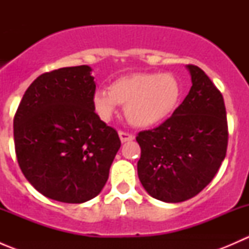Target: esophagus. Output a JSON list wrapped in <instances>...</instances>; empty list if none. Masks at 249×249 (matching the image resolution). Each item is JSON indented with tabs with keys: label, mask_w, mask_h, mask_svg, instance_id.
Instances as JSON below:
<instances>
[{
	"label": "esophagus",
	"mask_w": 249,
	"mask_h": 249,
	"mask_svg": "<svg viewBox=\"0 0 249 249\" xmlns=\"http://www.w3.org/2000/svg\"><path fill=\"white\" fill-rule=\"evenodd\" d=\"M119 137H120V141H122L123 143H124V142H129V141L134 140V135L129 134V132L122 131V130H120V131H119Z\"/></svg>",
	"instance_id": "obj_1"
}]
</instances>
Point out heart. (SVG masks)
Instances as JSON below:
<instances>
[{"label":"heart","mask_w":249,"mask_h":249,"mask_svg":"<svg viewBox=\"0 0 249 249\" xmlns=\"http://www.w3.org/2000/svg\"><path fill=\"white\" fill-rule=\"evenodd\" d=\"M180 97V85L171 73L137 72L113 80L92 96L95 112L108 120L115 106H125L126 119L139 127L160 124L172 114Z\"/></svg>","instance_id":"b5f03b06"}]
</instances>
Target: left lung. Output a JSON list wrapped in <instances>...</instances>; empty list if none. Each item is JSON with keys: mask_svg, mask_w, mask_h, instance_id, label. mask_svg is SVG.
I'll return each mask as SVG.
<instances>
[{"mask_svg": "<svg viewBox=\"0 0 249 249\" xmlns=\"http://www.w3.org/2000/svg\"><path fill=\"white\" fill-rule=\"evenodd\" d=\"M192 88L162 124L141 131L137 173L148 194L165 202L189 200L213 179L228 148L224 99L200 67L188 65Z\"/></svg>", "mask_w": 249, "mask_h": 249, "instance_id": "8db88e82", "label": "left lung"}]
</instances>
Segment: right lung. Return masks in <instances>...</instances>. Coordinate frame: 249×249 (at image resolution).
I'll return each mask as SVG.
<instances>
[{
  "label": "right lung",
  "instance_id": "right-lung-1",
  "mask_svg": "<svg viewBox=\"0 0 249 249\" xmlns=\"http://www.w3.org/2000/svg\"><path fill=\"white\" fill-rule=\"evenodd\" d=\"M90 71L82 65L41 74L14 115L20 170L37 192L60 202L99 195L122 144L117 130L95 113Z\"/></svg>",
  "mask_w": 249,
  "mask_h": 249
}]
</instances>
